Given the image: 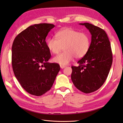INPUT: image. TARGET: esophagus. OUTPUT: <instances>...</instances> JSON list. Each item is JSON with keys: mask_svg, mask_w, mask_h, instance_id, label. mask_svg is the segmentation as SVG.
Returning a JSON list of instances; mask_svg holds the SVG:
<instances>
[{"mask_svg": "<svg viewBox=\"0 0 123 123\" xmlns=\"http://www.w3.org/2000/svg\"><path fill=\"white\" fill-rule=\"evenodd\" d=\"M60 67H61V69H63L65 67H66V66H62V65H60Z\"/></svg>", "mask_w": 123, "mask_h": 123, "instance_id": "1", "label": "esophagus"}]
</instances>
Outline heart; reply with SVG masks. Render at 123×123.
I'll return each mask as SVG.
<instances>
[{"mask_svg":"<svg viewBox=\"0 0 123 123\" xmlns=\"http://www.w3.org/2000/svg\"><path fill=\"white\" fill-rule=\"evenodd\" d=\"M55 37L56 39H47L46 45L54 54H59L63 47L64 52L53 58V61L60 65H67L75 57L76 59L84 57L90 47V37L86 33L67 28L57 32Z\"/></svg>","mask_w":123,"mask_h":123,"instance_id":"obj_1","label":"heart"}]
</instances>
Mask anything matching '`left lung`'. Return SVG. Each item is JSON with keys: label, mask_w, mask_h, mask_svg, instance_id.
<instances>
[{"label": "left lung", "mask_w": 123, "mask_h": 123, "mask_svg": "<svg viewBox=\"0 0 123 123\" xmlns=\"http://www.w3.org/2000/svg\"><path fill=\"white\" fill-rule=\"evenodd\" d=\"M84 25L91 34L90 47L87 54L80 59L78 67L72 66L73 83L86 93L96 91L105 81L112 63L111 44L106 32L89 23Z\"/></svg>", "instance_id": "obj_1"}]
</instances>
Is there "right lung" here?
<instances>
[{
    "label": "right lung",
    "mask_w": 123,
    "mask_h": 123,
    "mask_svg": "<svg viewBox=\"0 0 123 123\" xmlns=\"http://www.w3.org/2000/svg\"><path fill=\"white\" fill-rule=\"evenodd\" d=\"M54 27L51 24H35L19 33L13 42L15 76L27 92L37 96L50 90L60 70L59 64L48 62L51 54L45 40Z\"/></svg>",
    "instance_id": "add662e5"
}]
</instances>
